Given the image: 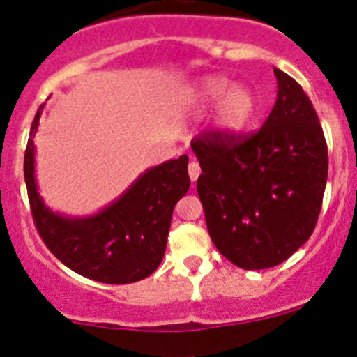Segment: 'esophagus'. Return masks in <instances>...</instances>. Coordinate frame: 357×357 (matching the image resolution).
I'll list each match as a JSON object with an SVG mask.
<instances>
[{
    "label": "esophagus",
    "instance_id": "obj_1",
    "mask_svg": "<svg viewBox=\"0 0 357 357\" xmlns=\"http://www.w3.org/2000/svg\"><path fill=\"white\" fill-rule=\"evenodd\" d=\"M188 174H190V179H192L193 183H195L197 179H199V176H200L199 162H197V160L190 162V164H188Z\"/></svg>",
    "mask_w": 357,
    "mask_h": 357
}]
</instances>
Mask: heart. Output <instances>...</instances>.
<instances>
[{
	"label": "heart",
	"mask_w": 357,
	"mask_h": 357,
	"mask_svg": "<svg viewBox=\"0 0 357 357\" xmlns=\"http://www.w3.org/2000/svg\"><path fill=\"white\" fill-rule=\"evenodd\" d=\"M200 107L215 109L214 124L225 135H238L254 121L259 110V100L247 86H233L226 77H207L200 82L195 95Z\"/></svg>",
	"instance_id": "obj_1"
}]
</instances>
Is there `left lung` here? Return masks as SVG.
Returning a JSON list of instances; mask_svg holds the SVG:
<instances>
[{
    "instance_id": "left-lung-1",
    "label": "left lung",
    "mask_w": 357,
    "mask_h": 357,
    "mask_svg": "<svg viewBox=\"0 0 357 357\" xmlns=\"http://www.w3.org/2000/svg\"><path fill=\"white\" fill-rule=\"evenodd\" d=\"M278 98L252 135L212 129L192 142L208 235L242 269L282 264L314 231L328 176V149L311 100L275 67Z\"/></svg>"
}]
</instances>
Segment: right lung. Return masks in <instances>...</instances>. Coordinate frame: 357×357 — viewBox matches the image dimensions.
<instances>
[{
  "mask_svg": "<svg viewBox=\"0 0 357 357\" xmlns=\"http://www.w3.org/2000/svg\"><path fill=\"white\" fill-rule=\"evenodd\" d=\"M43 107L36 112L24 157L32 219L39 236L59 261L77 275L112 285L152 275L164 257L174 205L190 188L188 155L143 172L117 200L89 218L55 214L38 193L34 142Z\"/></svg>",
  "mask_w": 357,
  "mask_h": 357,
  "instance_id": "1",
  "label": "right lung"
}]
</instances>
